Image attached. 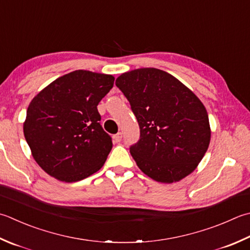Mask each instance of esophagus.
I'll use <instances>...</instances> for the list:
<instances>
[{"label":"esophagus","instance_id":"1","mask_svg":"<svg viewBox=\"0 0 250 250\" xmlns=\"http://www.w3.org/2000/svg\"><path fill=\"white\" fill-rule=\"evenodd\" d=\"M121 139H122V134L120 133H117V134H115L114 136H112V140H114V142L115 143H119V142L121 141Z\"/></svg>","mask_w":250,"mask_h":250}]
</instances>
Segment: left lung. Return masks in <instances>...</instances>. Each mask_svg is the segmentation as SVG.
<instances>
[{"mask_svg": "<svg viewBox=\"0 0 250 250\" xmlns=\"http://www.w3.org/2000/svg\"><path fill=\"white\" fill-rule=\"evenodd\" d=\"M116 85L128 99L140 125L130 153L143 172L173 183L197 168L210 143L207 110L177 78L157 68L122 73Z\"/></svg>", "mask_w": 250, "mask_h": 250, "instance_id": "obj_1", "label": "left lung"}]
</instances>
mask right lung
<instances>
[{
  "instance_id": "right-lung-1",
  "label": "right lung",
  "mask_w": 250,
  "mask_h": 250,
  "mask_svg": "<svg viewBox=\"0 0 250 250\" xmlns=\"http://www.w3.org/2000/svg\"><path fill=\"white\" fill-rule=\"evenodd\" d=\"M111 75L76 70L33 97L23 134L37 164L51 177L77 182L105 164L112 147L97 105L114 86Z\"/></svg>"
}]
</instances>
